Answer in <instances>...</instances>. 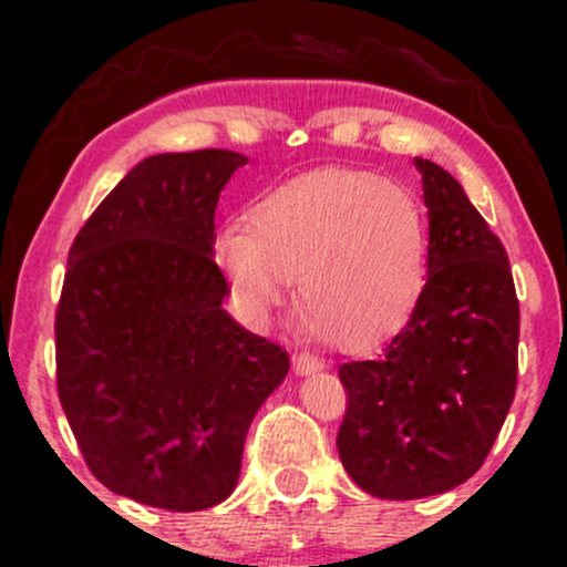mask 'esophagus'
I'll return each instance as SVG.
<instances>
[{
	"label": "esophagus",
	"mask_w": 567,
	"mask_h": 567,
	"mask_svg": "<svg viewBox=\"0 0 567 567\" xmlns=\"http://www.w3.org/2000/svg\"><path fill=\"white\" fill-rule=\"evenodd\" d=\"M292 368H296V373H315V370L322 368V362L315 354H309V351H296L292 354Z\"/></svg>",
	"instance_id": "1"
}]
</instances>
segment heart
Segmentation results:
<instances>
[{
  "mask_svg": "<svg viewBox=\"0 0 567 567\" xmlns=\"http://www.w3.org/2000/svg\"><path fill=\"white\" fill-rule=\"evenodd\" d=\"M426 229L405 188L370 173H320L258 202L247 226L226 224L216 256L252 315L290 279L311 333L370 349L413 315L426 285Z\"/></svg>",
  "mask_w": 567,
  "mask_h": 567,
  "instance_id": "obj_1",
  "label": "heart"
}]
</instances>
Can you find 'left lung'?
I'll return each instance as SVG.
<instances>
[{
	"mask_svg": "<svg viewBox=\"0 0 567 567\" xmlns=\"http://www.w3.org/2000/svg\"><path fill=\"white\" fill-rule=\"evenodd\" d=\"M429 207L426 285L375 360L338 368L343 470L379 498L466 483L491 453L517 389L519 301L509 256L458 181L415 159Z\"/></svg>",
	"mask_w": 567,
	"mask_h": 567,
	"instance_id": "obj_1",
	"label": "left lung"
}]
</instances>
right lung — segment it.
<instances>
[{
	"mask_svg": "<svg viewBox=\"0 0 567 567\" xmlns=\"http://www.w3.org/2000/svg\"><path fill=\"white\" fill-rule=\"evenodd\" d=\"M243 154L138 162L84 220L55 311V383L87 470L171 512L234 491L252 415L290 357L220 309V188Z\"/></svg>",
	"mask_w": 567,
	"mask_h": 567,
	"instance_id": "right-lung-1",
	"label": "right lung"
}]
</instances>
